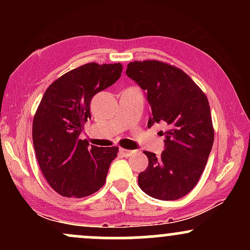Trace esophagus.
I'll return each mask as SVG.
<instances>
[{
  "mask_svg": "<svg viewBox=\"0 0 250 250\" xmlns=\"http://www.w3.org/2000/svg\"><path fill=\"white\" fill-rule=\"evenodd\" d=\"M119 151H120V154H121L122 156H125V157L130 156V155L134 153L133 150H129V149H125V148H120Z\"/></svg>",
  "mask_w": 250,
  "mask_h": 250,
  "instance_id": "esophagus-1",
  "label": "esophagus"
}]
</instances>
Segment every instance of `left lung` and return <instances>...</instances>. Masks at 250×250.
Wrapping results in <instances>:
<instances>
[{"label": "left lung", "instance_id": "obj_1", "mask_svg": "<svg viewBox=\"0 0 250 250\" xmlns=\"http://www.w3.org/2000/svg\"><path fill=\"white\" fill-rule=\"evenodd\" d=\"M125 74L145 91L150 105L148 127L167 125L161 155L145 151L148 167L139 174L140 188L157 200L180 199L196 186L213 147L207 96L187 74L167 63L130 62Z\"/></svg>", "mask_w": 250, "mask_h": 250}]
</instances>
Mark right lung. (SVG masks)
I'll return each instance as SVG.
<instances>
[{
	"label": "right lung",
	"instance_id": "add662e5",
	"mask_svg": "<svg viewBox=\"0 0 250 250\" xmlns=\"http://www.w3.org/2000/svg\"><path fill=\"white\" fill-rule=\"evenodd\" d=\"M121 63H87L51 83L33 121V143L43 176L65 197H84L104 185L117 147L80 140L90 119L91 99L121 77Z\"/></svg>",
	"mask_w": 250,
	"mask_h": 250
}]
</instances>
